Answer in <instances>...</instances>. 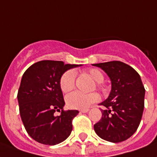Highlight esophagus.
I'll return each mask as SVG.
<instances>
[{
  "mask_svg": "<svg viewBox=\"0 0 157 157\" xmlns=\"http://www.w3.org/2000/svg\"><path fill=\"white\" fill-rule=\"evenodd\" d=\"M88 109H85V110H80V112L81 113H87V112H88Z\"/></svg>",
  "mask_w": 157,
  "mask_h": 157,
  "instance_id": "1",
  "label": "esophagus"
}]
</instances>
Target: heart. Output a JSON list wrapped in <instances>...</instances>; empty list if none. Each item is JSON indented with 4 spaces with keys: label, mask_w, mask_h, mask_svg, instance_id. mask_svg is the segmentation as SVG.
Here are the masks:
<instances>
[{
    "label": "heart",
    "mask_w": 157,
    "mask_h": 157,
    "mask_svg": "<svg viewBox=\"0 0 157 157\" xmlns=\"http://www.w3.org/2000/svg\"><path fill=\"white\" fill-rule=\"evenodd\" d=\"M87 75L97 83H101L104 81V75L98 69H91ZM75 85V73L73 70H68L63 74L59 80V87L63 92H69L74 89ZM99 95L96 92L85 94L79 92H74L66 97V104L70 108L85 110L99 100Z\"/></svg>",
    "instance_id": "obj_1"
}]
</instances>
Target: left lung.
<instances>
[{"label": "left lung", "mask_w": 157, "mask_h": 157, "mask_svg": "<svg viewBox=\"0 0 157 157\" xmlns=\"http://www.w3.org/2000/svg\"><path fill=\"white\" fill-rule=\"evenodd\" d=\"M110 78L111 90L107 99L101 103V119L94 124L101 138L120 143L130 138L138 129L144 109L145 89L140 75L121 61L94 64Z\"/></svg>", "instance_id": "left-lung-1"}]
</instances>
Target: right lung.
Masks as SVG:
<instances>
[{"instance_id": "1", "label": "right lung", "mask_w": 157, "mask_h": 157, "mask_svg": "<svg viewBox=\"0 0 157 157\" xmlns=\"http://www.w3.org/2000/svg\"><path fill=\"white\" fill-rule=\"evenodd\" d=\"M81 65L42 60L24 72L17 98L24 128L33 139L52 146L62 143L70 135L72 120L78 110H63L65 103L59 80L67 70ZM56 111L62 113L56 116Z\"/></svg>"}]
</instances>
